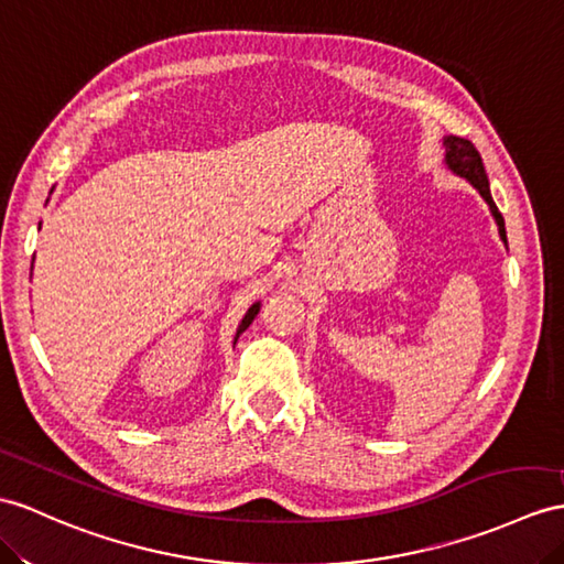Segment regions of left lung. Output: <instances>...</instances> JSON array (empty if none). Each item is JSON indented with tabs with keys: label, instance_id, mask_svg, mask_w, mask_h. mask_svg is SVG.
Masks as SVG:
<instances>
[{
	"label": "left lung",
	"instance_id": "1",
	"mask_svg": "<svg viewBox=\"0 0 564 564\" xmlns=\"http://www.w3.org/2000/svg\"><path fill=\"white\" fill-rule=\"evenodd\" d=\"M443 143H445V164L457 176L466 178V182H469L478 191V194L484 196V200L488 203L492 217H496V223H498L500 239L507 243L505 219H502V215L498 210L496 200H492V196H490L488 176H486V167H484V160H480V153L474 148L471 141L459 139V135H445Z\"/></svg>",
	"mask_w": 564,
	"mask_h": 564
}]
</instances>
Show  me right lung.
Segmentation results:
<instances>
[{"label": "right lung", "instance_id": "right-lung-1", "mask_svg": "<svg viewBox=\"0 0 564 564\" xmlns=\"http://www.w3.org/2000/svg\"><path fill=\"white\" fill-rule=\"evenodd\" d=\"M258 311H260V301H256V304L249 308V311H246V315H243V321L239 323V327H237V337H235V345H237V339H239V335L243 333V329L246 327H249L251 323H253V318H256V315H258Z\"/></svg>", "mask_w": 564, "mask_h": 564}]
</instances>
